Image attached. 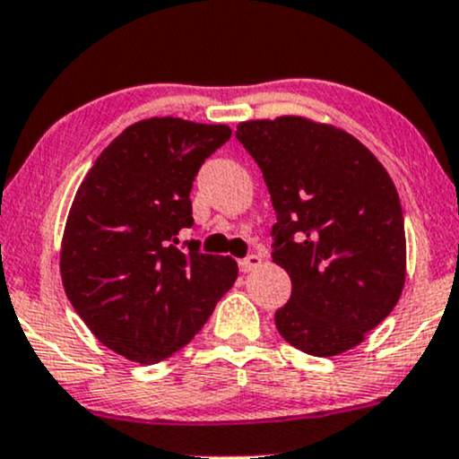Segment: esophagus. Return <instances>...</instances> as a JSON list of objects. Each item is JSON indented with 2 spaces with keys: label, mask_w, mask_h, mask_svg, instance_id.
<instances>
[{
  "label": "esophagus",
  "mask_w": 459,
  "mask_h": 459,
  "mask_svg": "<svg viewBox=\"0 0 459 459\" xmlns=\"http://www.w3.org/2000/svg\"><path fill=\"white\" fill-rule=\"evenodd\" d=\"M260 264H262V257L257 255V253H251V255L242 257V260L238 262V268H240V273H251V271H255Z\"/></svg>",
  "instance_id": "esophagus-1"
}]
</instances>
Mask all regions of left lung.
<instances>
[{
  "instance_id": "obj_1",
  "label": "left lung",
  "mask_w": 459,
  "mask_h": 459,
  "mask_svg": "<svg viewBox=\"0 0 459 459\" xmlns=\"http://www.w3.org/2000/svg\"><path fill=\"white\" fill-rule=\"evenodd\" d=\"M236 139L262 169L277 214L273 260L292 279L277 331L314 357L346 352L403 290L406 234L391 176L352 134L305 117L242 122Z\"/></svg>"
}]
</instances>
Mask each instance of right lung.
<instances>
[{"label":"right lung","mask_w":459,"mask_h":459,"mask_svg":"<svg viewBox=\"0 0 459 459\" xmlns=\"http://www.w3.org/2000/svg\"><path fill=\"white\" fill-rule=\"evenodd\" d=\"M230 137L225 124L142 120L102 150L74 195L64 290L96 339L134 363L185 348L238 277L231 257L202 253L199 240L178 247L199 167Z\"/></svg>","instance_id":"obj_1"}]
</instances>
